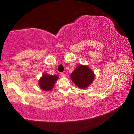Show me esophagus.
Segmentation results:
<instances>
[{
  "instance_id": "esophagus-1",
  "label": "esophagus",
  "mask_w": 134,
  "mask_h": 134,
  "mask_svg": "<svg viewBox=\"0 0 134 134\" xmlns=\"http://www.w3.org/2000/svg\"><path fill=\"white\" fill-rule=\"evenodd\" d=\"M60 75H61V76L62 77H65V74L64 73H63V72L60 73Z\"/></svg>"
}]
</instances>
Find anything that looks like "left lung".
I'll return each mask as SVG.
<instances>
[{"label":"left lung","mask_w":134,"mask_h":134,"mask_svg":"<svg viewBox=\"0 0 134 134\" xmlns=\"http://www.w3.org/2000/svg\"><path fill=\"white\" fill-rule=\"evenodd\" d=\"M74 83L80 89H86L94 79V74L87 65H80L70 75Z\"/></svg>","instance_id":"left-lung-1"}]
</instances>
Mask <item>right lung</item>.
Instances as JSON below:
<instances>
[{
	"instance_id": "add662e5",
	"label": "right lung",
	"mask_w": 134,
	"mask_h": 134,
	"mask_svg": "<svg viewBox=\"0 0 134 134\" xmlns=\"http://www.w3.org/2000/svg\"><path fill=\"white\" fill-rule=\"evenodd\" d=\"M58 78L57 76H51L48 74H44L39 80L40 87L44 91L51 90Z\"/></svg>"
}]
</instances>
